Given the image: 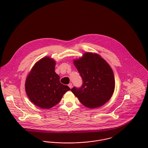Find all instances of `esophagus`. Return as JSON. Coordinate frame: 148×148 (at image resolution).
I'll use <instances>...</instances> for the list:
<instances>
[{
	"instance_id": "34e87169",
	"label": "esophagus",
	"mask_w": 148,
	"mask_h": 148,
	"mask_svg": "<svg viewBox=\"0 0 148 148\" xmlns=\"http://www.w3.org/2000/svg\"><path fill=\"white\" fill-rule=\"evenodd\" d=\"M68 86H69V87L71 89V88H72V83H69V84H68Z\"/></svg>"
}]
</instances>
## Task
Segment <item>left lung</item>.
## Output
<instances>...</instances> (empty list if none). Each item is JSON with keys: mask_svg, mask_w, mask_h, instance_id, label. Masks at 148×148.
<instances>
[{"mask_svg": "<svg viewBox=\"0 0 148 148\" xmlns=\"http://www.w3.org/2000/svg\"><path fill=\"white\" fill-rule=\"evenodd\" d=\"M73 63L82 78L83 85L71 89L72 93L89 108L105 104L111 98L115 87L114 74L109 65L99 55L91 52L85 53Z\"/></svg>", "mask_w": 148, "mask_h": 148, "instance_id": "left-lung-1", "label": "left lung"}]
</instances>
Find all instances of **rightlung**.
I'll use <instances>...</instances> for the list:
<instances>
[{"instance_id": "right-lung-1", "label": "right lung", "mask_w": 148, "mask_h": 148, "mask_svg": "<svg viewBox=\"0 0 148 148\" xmlns=\"http://www.w3.org/2000/svg\"><path fill=\"white\" fill-rule=\"evenodd\" d=\"M56 62L45 57L34 65L28 74L25 84L29 100L40 108L49 109L58 104L68 86L60 82V77L55 72Z\"/></svg>"}]
</instances>
